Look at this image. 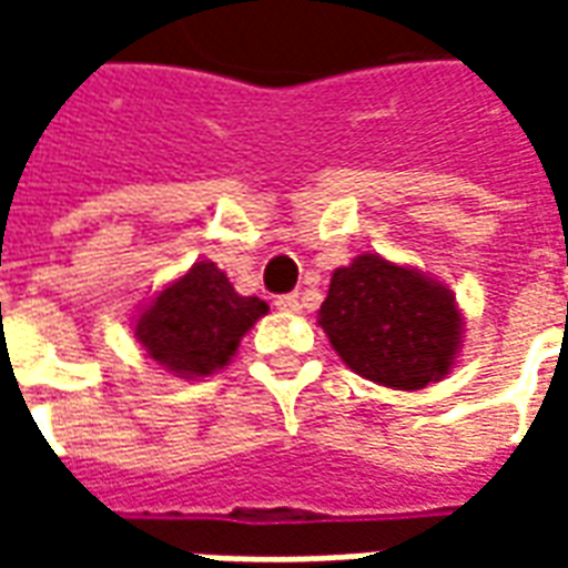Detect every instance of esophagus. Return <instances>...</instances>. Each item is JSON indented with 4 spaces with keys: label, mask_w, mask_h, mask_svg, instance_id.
Returning a JSON list of instances; mask_svg holds the SVG:
<instances>
[{
    "label": "esophagus",
    "mask_w": 568,
    "mask_h": 568,
    "mask_svg": "<svg viewBox=\"0 0 568 568\" xmlns=\"http://www.w3.org/2000/svg\"><path fill=\"white\" fill-rule=\"evenodd\" d=\"M276 307L285 310V313H292V310H301V295L292 292V295H280L276 297Z\"/></svg>",
    "instance_id": "1"
}]
</instances>
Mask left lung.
I'll use <instances>...</instances> for the list:
<instances>
[{"instance_id":"1","label":"left lung","mask_w":568,"mask_h":568,"mask_svg":"<svg viewBox=\"0 0 568 568\" xmlns=\"http://www.w3.org/2000/svg\"><path fill=\"white\" fill-rule=\"evenodd\" d=\"M320 325L356 374L423 389L450 371L463 320L450 288L381 255H358L334 271Z\"/></svg>"}]
</instances>
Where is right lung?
<instances>
[{"mask_svg":"<svg viewBox=\"0 0 568 568\" xmlns=\"http://www.w3.org/2000/svg\"><path fill=\"white\" fill-rule=\"evenodd\" d=\"M264 313L261 297L236 295L212 261H197L151 301L136 322V341L179 377H206L234 356L240 337Z\"/></svg>","mask_w":568,"mask_h":568,"instance_id":"right-lung-1","label":"right lung"}]
</instances>
